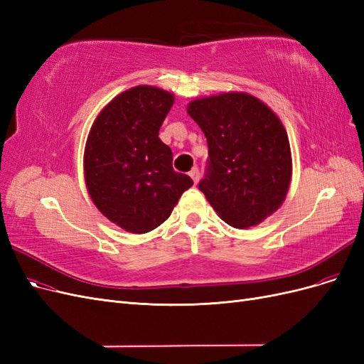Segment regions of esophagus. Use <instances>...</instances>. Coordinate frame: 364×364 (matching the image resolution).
<instances>
[{"label": "esophagus", "instance_id": "34e87169", "mask_svg": "<svg viewBox=\"0 0 364 364\" xmlns=\"http://www.w3.org/2000/svg\"><path fill=\"white\" fill-rule=\"evenodd\" d=\"M190 176H191V179L194 181V183L199 182V179H200V171H199V168L194 167V168L190 171Z\"/></svg>", "mask_w": 364, "mask_h": 364}]
</instances>
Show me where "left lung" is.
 <instances>
[{
  "mask_svg": "<svg viewBox=\"0 0 364 364\" xmlns=\"http://www.w3.org/2000/svg\"><path fill=\"white\" fill-rule=\"evenodd\" d=\"M206 136L208 164L199 190L234 228L261 223L282 205L291 179L287 132L272 109L245 92L190 103Z\"/></svg>",
  "mask_w": 364,
  "mask_h": 364,
  "instance_id": "1",
  "label": "left lung"
}]
</instances>
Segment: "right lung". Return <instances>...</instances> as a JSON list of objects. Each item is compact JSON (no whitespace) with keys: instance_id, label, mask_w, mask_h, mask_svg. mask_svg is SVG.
Segmentation results:
<instances>
[{"instance_id":"1","label":"right lung","mask_w":364,"mask_h":364,"mask_svg":"<svg viewBox=\"0 0 364 364\" xmlns=\"http://www.w3.org/2000/svg\"><path fill=\"white\" fill-rule=\"evenodd\" d=\"M173 94L135 86L98 114L85 149V179L95 206L127 232L144 234L167 220L190 176L173 170L159 129Z\"/></svg>"}]
</instances>
